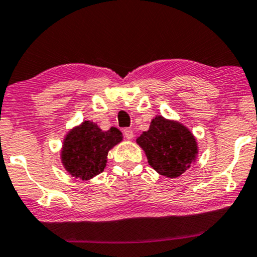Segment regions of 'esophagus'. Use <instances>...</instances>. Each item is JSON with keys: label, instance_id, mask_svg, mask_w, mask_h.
<instances>
[{"label": "esophagus", "instance_id": "34e87169", "mask_svg": "<svg viewBox=\"0 0 257 257\" xmlns=\"http://www.w3.org/2000/svg\"><path fill=\"white\" fill-rule=\"evenodd\" d=\"M123 135L127 140H132L134 138V131L131 128H123Z\"/></svg>", "mask_w": 257, "mask_h": 257}]
</instances>
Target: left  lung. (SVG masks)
Listing matches in <instances>:
<instances>
[{
	"instance_id": "obj_1",
	"label": "left lung",
	"mask_w": 257,
	"mask_h": 257,
	"mask_svg": "<svg viewBox=\"0 0 257 257\" xmlns=\"http://www.w3.org/2000/svg\"><path fill=\"white\" fill-rule=\"evenodd\" d=\"M136 142L158 174L167 178L180 177L195 163L198 157L197 138L177 120L157 115Z\"/></svg>"
}]
</instances>
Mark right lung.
<instances>
[{
  "label": "right lung",
  "mask_w": 257,
  "mask_h": 257,
  "mask_svg": "<svg viewBox=\"0 0 257 257\" xmlns=\"http://www.w3.org/2000/svg\"><path fill=\"white\" fill-rule=\"evenodd\" d=\"M122 138L116 127L103 131L93 121H82L64 136L60 149L62 165L71 177L90 181L104 171L109 151Z\"/></svg>",
  "instance_id": "add662e5"
}]
</instances>
